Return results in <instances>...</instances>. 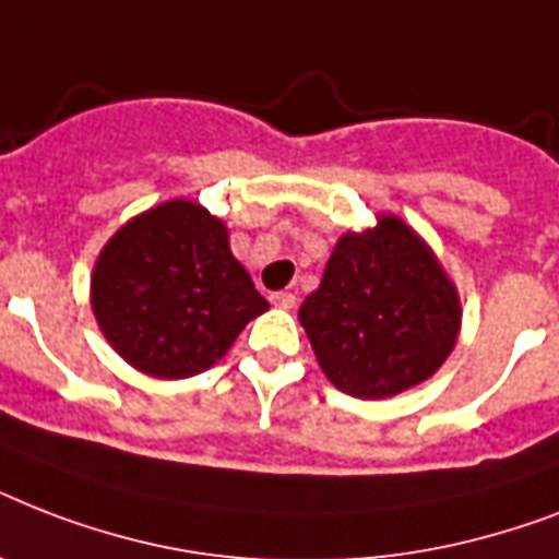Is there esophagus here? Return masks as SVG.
<instances>
[{"label": "esophagus", "instance_id": "1", "mask_svg": "<svg viewBox=\"0 0 559 559\" xmlns=\"http://www.w3.org/2000/svg\"><path fill=\"white\" fill-rule=\"evenodd\" d=\"M270 301L275 307H281V310H293L296 307V296L293 293H272Z\"/></svg>", "mask_w": 559, "mask_h": 559}]
</instances>
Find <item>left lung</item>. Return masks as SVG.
<instances>
[{
  "instance_id": "1",
  "label": "left lung",
  "mask_w": 559,
  "mask_h": 559,
  "mask_svg": "<svg viewBox=\"0 0 559 559\" xmlns=\"http://www.w3.org/2000/svg\"><path fill=\"white\" fill-rule=\"evenodd\" d=\"M298 322L324 377L350 397L385 400L429 380L461 333L459 287L397 214L336 240Z\"/></svg>"
}]
</instances>
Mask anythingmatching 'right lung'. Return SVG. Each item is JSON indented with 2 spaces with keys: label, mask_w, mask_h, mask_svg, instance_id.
Here are the masks:
<instances>
[{
  "label": "right lung",
  "mask_w": 559,
  "mask_h": 559,
  "mask_svg": "<svg viewBox=\"0 0 559 559\" xmlns=\"http://www.w3.org/2000/svg\"><path fill=\"white\" fill-rule=\"evenodd\" d=\"M90 301L109 348L156 380L209 371L270 310L231 254L226 223L191 200L127 219L95 261Z\"/></svg>",
  "instance_id": "obj_1"
}]
</instances>
